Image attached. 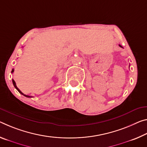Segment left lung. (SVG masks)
I'll use <instances>...</instances> for the list:
<instances>
[{
    "instance_id": "8db88e82",
    "label": "left lung",
    "mask_w": 147,
    "mask_h": 147,
    "mask_svg": "<svg viewBox=\"0 0 147 147\" xmlns=\"http://www.w3.org/2000/svg\"><path fill=\"white\" fill-rule=\"evenodd\" d=\"M119 46H120V47H122V46H121V45H119Z\"/></svg>"
}]
</instances>
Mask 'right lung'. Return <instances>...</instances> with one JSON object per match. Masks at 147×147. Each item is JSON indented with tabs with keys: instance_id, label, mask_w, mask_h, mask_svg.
<instances>
[{
	"instance_id": "obj_1",
	"label": "right lung",
	"mask_w": 147,
	"mask_h": 147,
	"mask_svg": "<svg viewBox=\"0 0 147 147\" xmlns=\"http://www.w3.org/2000/svg\"><path fill=\"white\" fill-rule=\"evenodd\" d=\"M13 71H14V69H12V71H11V73H13ZM12 82H13V86H14V87H15V88L16 90H17L18 92H19L22 95H24L25 97H29V98H31V97H32V96H29V95H25V94H23V93L21 92V91L20 90V89L19 88H18V87H17V86H16V82H15V81H14V80H13V79H12Z\"/></svg>"
}]
</instances>
